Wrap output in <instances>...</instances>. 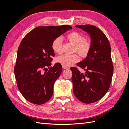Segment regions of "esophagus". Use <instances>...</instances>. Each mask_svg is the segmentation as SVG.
<instances>
[{
	"label": "esophagus",
	"mask_w": 129,
	"mask_h": 129,
	"mask_svg": "<svg viewBox=\"0 0 129 129\" xmlns=\"http://www.w3.org/2000/svg\"><path fill=\"white\" fill-rule=\"evenodd\" d=\"M62 68H63V69H69V67H67V66H62Z\"/></svg>",
	"instance_id": "34e87169"
}]
</instances>
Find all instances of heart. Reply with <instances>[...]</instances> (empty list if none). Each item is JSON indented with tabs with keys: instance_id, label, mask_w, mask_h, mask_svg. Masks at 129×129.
<instances>
[{
	"instance_id": "obj_1",
	"label": "heart",
	"mask_w": 129,
	"mask_h": 129,
	"mask_svg": "<svg viewBox=\"0 0 129 129\" xmlns=\"http://www.w3.org/2000/svg\"><path fill=\"white\" fill-rule=\"evenodd\" d=\"M66 39L74 45V52H77L82 57L88 56L91 48V44L87 39L84 38L82 34L77 32L69 33L66 36ZM52 48L53 51L57 54L63 52V45L62 39L60 37L55 38L52 43ZM80 57L77 53L71 55L63 54L57 56L55 61L58 63L63 66H69L80 61Z\"/></svg>"
}]
</instances>
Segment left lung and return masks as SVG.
I'll use <instances>...</instances> for the list:
<instances>
[{"label": "left lung", "mask_w": 129, "mask_h": 129, "mask_svg": "<svg viewBox=\"0 0 129 129\" xmlns=\"http://www.w3.org/2000/svg\"><path fill=\"white\" fill-rule=\"evenodd\" d=\"M91 37V48L87 57L77 64L85 71L81 73L71 67L73 91L76 98L84 103L98 101L110 88L114 72L110 43L104 33L91 25H76Z\"/></svg>", "instance_id": "8db88e82"}]
</instances>
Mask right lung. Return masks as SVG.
Masks as SVG:
<instances>
[{
	"instance_id": "add662e5",
	"label": "right lung",
	"mask_w": 129,
	"mask_h": 129,
	"mask_svg": "<svg viewBox=\"0 0 129 129\" xmlns=\"http://www.w3.org/2000/svg\"><path fill=\"white\" fill-rule=\"evenodd\" d=\"M72 28L69 25L39 26L23 38L18 49L14 74L19 91L28 102L40 105L52 97L54 82L62 70L58 63L50 67L55 56L52 43Z\"/></svg>"
}]
</instances>
